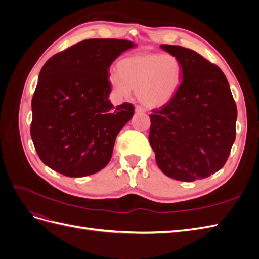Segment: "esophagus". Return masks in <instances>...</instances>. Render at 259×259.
Returning <instances> with one entry per match:
<instances>
[{
	"label": "esophagus",
	"instance_id": "1",
	"mask_svg": "<svg viewBox=\"0 0 259 259\" xmlns=\"http://www.w3.org/2000/svg\"><path fill=\"white\" fill-rule=\"evenodd\" d=\"M135 111H136V112H140V113H142V112H146V109H145L144 107H142V106L137 105V106L135 107Z\"/></svg>",
	"mask_w": 259,
	"mask_h": 259
}]
</instances>
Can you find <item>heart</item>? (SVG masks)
I'll list each match as a JSON object with an SVG mask.
<instances>
[{"label": "heart", "mask_w": 259, "mask_h": 259, "mask_svg": "<svg viewBox=\"0 0 259 259\" xmlns=\"http://www.w3.org/2000/svg\"><path fill=\"white\" fill-rule=\"evenodd\" d=\"M117 71L109 76L116 95L127 97L130 90H134L138 99L149 107L167 104L182 81V66L171 54L133 55L119 61Z\"/></svg>", "instance_id": "b5f03b06"}]
</instances>
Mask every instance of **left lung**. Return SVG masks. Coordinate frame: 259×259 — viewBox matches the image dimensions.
<instances>
[{"label": "left lung", "instance_id": "8db88e82", "mask_svg": "<svg viewBox=\"0 0 259 259\" xmlns=\"http://www.w3.org/2000/svg\"><path fill=\"white\" fill-rule=\"evenodd\" d=\"M161 48L182 66V83L167 104L150 114L149 142L166 176L194 182L228 160L236 139L237 105L221 68L179 45Z\"/></svg>", "mask_w": 259, "mask_h": 259}]
</instances>
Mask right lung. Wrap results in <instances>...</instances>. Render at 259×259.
I'll return each instance as SVG.
<instances>
[{
	"mask_svg": "<svg viewBox=\"0 0 259 259\" xmlns=\"http://www.w3.org/2000/svg\"><path fill=\"white\" fill-rule=\"evenodd\" d=\"M134 44L90 38L54 55L32 97L31 138L41 161L68 177L97 173L111 160L116 135L134 106L109 100V68Z\"/></svg>",
	"mask_w": 259,
	"mask_h": 259,
	"instance_id": "obj_1",
	"label": "right lung"
}]
</instances>
